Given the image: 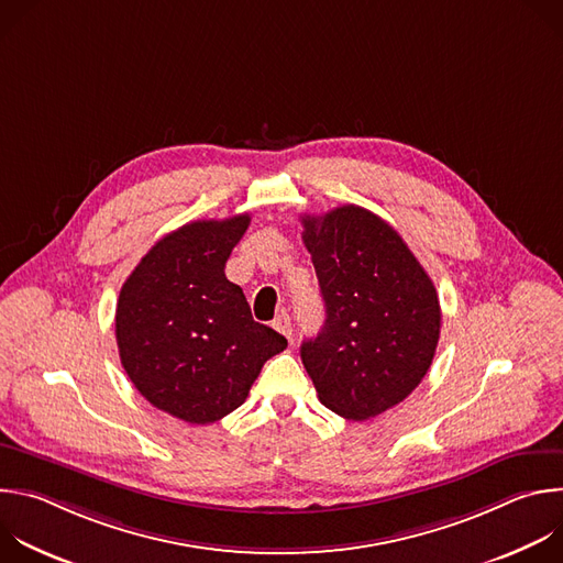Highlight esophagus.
Segmentation results:
<instances>
[{
    "label": "esophagus",
    "mask_w": 563,
    "mask_h": 563,
    "mask_svg": "<svg viewBox=\"0 0 563 563\" xmlns=\"http://www.w3.org/2000/svg\"><path fill=\"white\" fill-rule=\"evenodd\" d=\"M274 330H278L283 336L291 339V318L287 311H280L276 318H274Z\"/></svg>",
    "instance_id": "obj_1"
}]
</instances>
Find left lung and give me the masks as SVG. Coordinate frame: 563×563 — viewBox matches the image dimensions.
<instances>
[{"label": "left lung", "mask_w": 563, "mask_h": 563, "mask_svg": "<svg viewBox=\"0 0 563 563\" xmlns=\"http://www.w3.org/2000/svg\"><path fill=\"white\" fill-rule=\"evenodd\" d=\"M325 325L300 345L320 404L365 421L408 398L428 374L441 307L434 283L383 218L343 205L302 216Z\"/></svg>", "instance_id": "obj_1"}]
</instances>
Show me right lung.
Listing matches in <instances>:
<instances>
[{"instance_id":"right-lung-1","label":"right lung","mask_w":563,"mask_h":563,"mask_svg":"<svg viewBox=\"0 0 563 563\" xmlns=\"http://www.w3.org/2000/svg\"><path fill=\"white\" fill-rule=\"evenodd\" d=\"M252 218L196 220L148 250L120 289L115 339L135 389L157 410L194 426L213 423L245 398L265 361L287 339L252 318L224 276Z\"/></svg>"}]
</instances>
